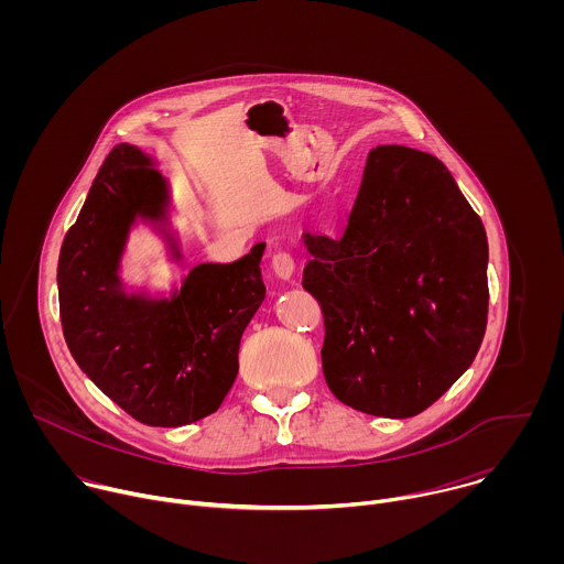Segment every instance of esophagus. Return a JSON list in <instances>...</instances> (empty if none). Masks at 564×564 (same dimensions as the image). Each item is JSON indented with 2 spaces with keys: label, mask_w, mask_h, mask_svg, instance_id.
Here are the masks:
<instances>
[{
  "label": "esophagus",
  "mask_w": 564,
  "mask_h": 564,
  "mask_svg": "<svg viewBox=\"0 0 564 564\" xmlns=\"http://www.w3.org/2000/svg\"><path fill=\"white\" fill-rule=\"evenodd\" d=\"M272 272L281 281H292L296 274V263L288 252H276L272 257Z\"/></svg>",
  "instance_id": "esophagus-1"
}]
</instances>
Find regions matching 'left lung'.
Segmentation results:
<instances>
[{"label":"left lung","mask_w":564,"mask_h":564,"mask_svg":"<svg viewBox=\"0 0 564 564\" xmlns=\"http://www.w3.org/2000/svg\"><path fill=\"white\" fill-rule=\"evenodd\" d=\"M303 243L324 377L346 406L406 420L468 370L487 330L489 243L440 158L370 149L348 227L303 231Z\"/></svg>","instance_id":"left-lung-1"}]
</instances>
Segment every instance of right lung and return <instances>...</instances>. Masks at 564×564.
Wrapping results in <instances>:
<instances>
[{"label": "right lung", "instance_id": "obj_1", "mask_svg": "<svg viewBox=\"0 0 564 564\" xmlns=\"http://www.w3.org/2000/svg\"><path fill=\"white\" fill-rule=\"evenodd\" d=\"M172 209V185L155 155L120 142L57 263L62 330L79 370L133 420L163 429L218 411L238 375L240 337L265 299V243L234 263H198L172 290L124 283L122 261L138 227L163 240L172 265H183Z\"/></svg>", "mask_w": 564, "mask_h": 564}]
</instances>
